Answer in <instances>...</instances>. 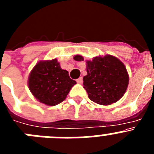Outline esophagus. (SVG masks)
<instances>
[{
  "mask_svg": "<svg viewBox=\"0 0 154 154\" xmlns=\"http://www.w3.org/2000/svg\"><path fill=\"white\" fill-rule=\"evenodd\" d=\"M76 82H77V83H79V84L82 83V77H80V78H79L78 79L76 80Z\"/></svg>",
  "mask_w": 154,
  "mask_h": 154,
  "instance_id": "34e87169",
  "label": "esophagus"
}]
</instances>
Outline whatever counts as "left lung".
<instances>
[{
	"label": "left lung",
	"mask_w": 154,
	"mask_h": 154,
	"mask_svg": "<svg viewBox=\"0 0 154 154\" xmlns=\"http://www.w3.org/2000/svg\"><path fill=\"white\" fill-rule=\"evenodd\" d=\"M74 59L83 61L84 58L77 55ZM86 71L83 85L92 102L108 106L123 97L129 84V75L119 59L110 55L95 57L86 61Z\"/></svg>",
	"instance_id": "obj_1"
}]
</instances>
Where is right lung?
<instances>
[{
    "label": "right lung",
    "mask_w": 154,
    "mask_h": 154,
    "mask_svg": "<svg viewBox=\"0 0 154 154\" xmlns=\"http://www.w3.org/2000/svg\"><path fill=\"white\" fill-rule=\"evenodd\" d=\"M28 87L35 99L48 106H55L65 99L76 82L61 68L56 58L40 61L30 72Z\"/></svg>",
    "instance_id": "add662e5"
}]
</instances>
